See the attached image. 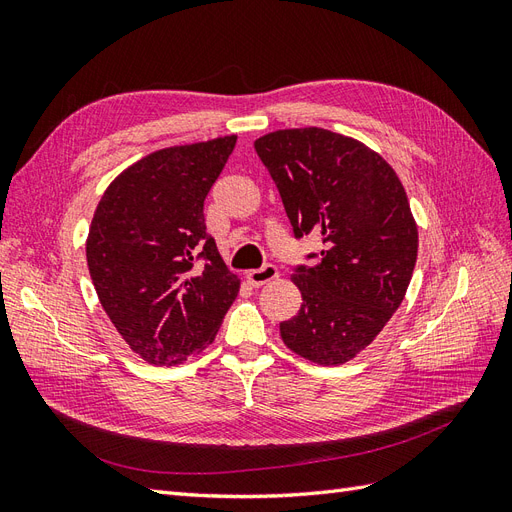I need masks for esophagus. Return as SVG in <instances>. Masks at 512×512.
Returning a JSON list of instances; mask_svg holds the SVG:
<instances>
[{"mask_svg": "<svg viewBox=\"0 0 512 512\" xmlns=\"http://www.w3.org/2000/svg\"><path fill=\"white\" fill-rule=\"evenodd\" d=\"M280 275V271H277L273 265H265L262 269H254V271H247L245 273V280L250 282L252 286H265L269 284L271 280H275V277Z\"/></svg>", "mask_w": 512, "mask_h": 512, "instance_id": "obj_1", "label": "esophagus"}]
</instances>
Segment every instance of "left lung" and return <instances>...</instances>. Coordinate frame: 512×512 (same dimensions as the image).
<instances>
[{"label":"left lung","instance_id":"obj_1","mask_svg":"<svg viewBox=\"0 0 512 512\" xmlns=\"http://www.w3.org/2000/svg\"><path fill=\"white\" fill-rule=\"evenodd\" d=\"M254 147L294 237L316 232L324 243L316 265L290 277L303 303L280 322L284 344L342 365L374 342L412 280L418 230L404 185L380 153L324 128L269 132Z\"/></svg>","mask_w":512,"mask_h":512}]
</instances>
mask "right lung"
<instances>
[{
  "label": "right lung",
  "mask_w": 512,
  "mask_h": 512,
  "mask_svg": "<svg viewBox=\"0 0 512 512\" xmlns=\"http://www.w3.org/2000/svg\"><path fill=\"white\" fill-rule=\"evenodd\" d=\"M237 136L149 153L111 181L85 243L106 316L134 354L179 365L218 333L241 280L205 226V198Z\"/></svg>",
  "instance_id": "1"
}]
</instances>
